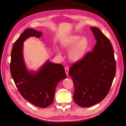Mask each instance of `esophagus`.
<instances>
[{
	"instance_id": "obj_1",
	"label": "esophagus",
	"mask_w": 126,
	"mask_h": 126,
	"mask_svg": "<svg viewBox=\"0 0 126 126\" xmlns=\"http://www.w3.org/2000/svg\"><path fill=\"white\" fill-rule=\"evenodd\" d=\"M64 69H65V72H66V75H68V71H69V68H68L67 67H66L65 68H64Z\"/></svg>"
}]
</instances>
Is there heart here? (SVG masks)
<instances>
[{"label":"heart","instance_id":"b5f03b06","mask_svg":"<svg viewBox=\"0 0 126 126\" xmlns=\"http://www.w3.org/2000/svg\"><path fill=\"white\" fill-rule=\"evenodd\" d=\"M62 46L66 49L71 48L69 52L70 59L77 62L84 57L89 48V41L86 37L71 35L62 41Z\"/></svg>","mask_w":126,"mask_h":126}]
</instances>
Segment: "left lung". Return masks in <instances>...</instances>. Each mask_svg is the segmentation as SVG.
Instances as JSON below:
<instances>
[{
  "instance_id": "left-lung-1",
  "label": "left lung",
  "mask_w": 126,
  "mask_h": 126,
  "mask_svg": "<svg viewBox=\"0 0 126 126\" xmlns=\"http://www.w3.org/2000/svg\"><path fill=\"white\" fill-rule=\"evenodd\" d=\"M90 29L96 39L94 49L72 64L68 73L74 82V100L81 107L92 106L104 99L111 88L116 71L109 39L99 29Z\"/></svg>"
}]
</instances>
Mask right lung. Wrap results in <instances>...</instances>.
<instances>
[{
  "label": "right lung",
  "mask_w": 126,
  "mask_h": 126,
  "mask_svg": "<svg viewBox=\"0 0 126 126\" xmlns=\"http://www.w3.org/2000/svg\"><path fill=\"white\" fill-rule=\"evenodd\" d=\"M42 32L29 28L15 42L11 50L10 70L11 77L22 97L40 108H46L54 101L56 86L66 78L64 67L59 63L47 62L36 73L26 69L22 56L23 42L28 37L39 38Z\"/></svg>",
  "instance_id": "1"
}]
</instances>
